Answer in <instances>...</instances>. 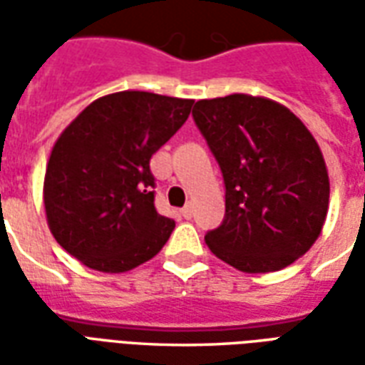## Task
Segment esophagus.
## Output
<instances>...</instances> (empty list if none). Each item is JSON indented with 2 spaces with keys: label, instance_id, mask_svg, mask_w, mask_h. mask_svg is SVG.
Wrapping results in <instances>:
<instances>
[{
  "label": "esophagus",
  "instance_id": "esophagus-1",
  "mask_svg": "<svg viewBox=\"0 0 365 365\" xmlns=\"http://www.w3.org/2000/svg\"><path fill=\"white\" fill-rule=\"evenodd\" d=\"M191 215H193V207H191V205L183 207V209H182V217H183V219H187V221H190Z\"/></svg>",
  "mask_w": 365,
  "mask_h": 365
}]
</instances>
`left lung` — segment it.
<instances>
[{"label":"left lung","instance_id":"8db88e82","mask_svg":"<svg viewBox=\"0 0 365 365\" xmlns=\"http://www.w3.org/2000/svg\"><path fill=\"white\" fill-rule=\"evenodd\" d=\"M191 115L227 190L225 219L205 235L211 252L246 274L293 264L329 211V174L313 135L287 107L245 93L201 99Z\"/></svg>","mask_w":365,"mask_h":365}]
</instances>
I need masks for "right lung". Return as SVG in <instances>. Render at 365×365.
<instances>
[{
    "label": "right lung",
    "instance_id": "1",
    "mask_svg": "<svg viewBox=\"0 0 365 365\" xmlns=\"http://www.w3.org/2000/svg\"><path fill=\"white\" fill-rule=\"evenodd\" d=\"M193 99L119 91L96 99L58 136L44 175L52 237L97 272L154 258L174 219L154 207L150 158L187 120Z\"/></svg>",
    "mask_w": 365,
    "mask_h": 365
}]
</instances>
